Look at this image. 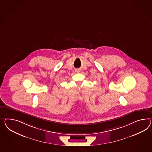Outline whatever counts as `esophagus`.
Returning a JSON list of instances; mask_svg holds the SVG:
<instances>
[{
  "instance_id": "34e87169",
  "label": "esophagus",
  "mask_w": 152,
  "mask_h": 152,
  "mask_svg": "<svg viewBox=\"0 0 152 152\" xmlns=\"http://www.w3.org/2000/svg\"><path fill=\"white\" fill-rule=\"evenodd\" d=\"M75 72H77V73H79L80 71H79V69H75Z\"/></svg>"
}]
</instances>
